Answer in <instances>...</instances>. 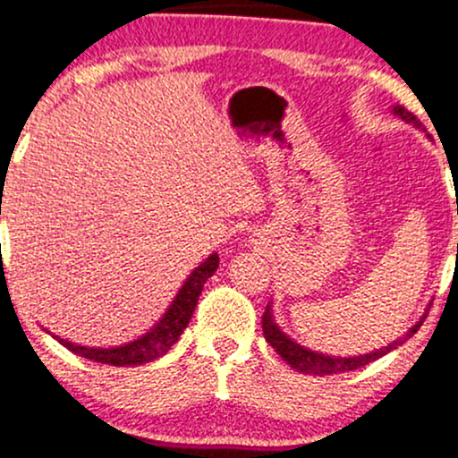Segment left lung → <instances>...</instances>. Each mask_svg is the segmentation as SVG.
Masks as SVG:
<instances>
[{"instance_id":"obj_1","label":"left lung","mask_w":458,"mask_h":458,"mask_svg":"<svg viewBox=\"0 0 458 458\" xmlns=\"http://www.w3.org/2000/svg\"><path fill=\"white\" fill-rule=\"evenodd\" d=\"M391 113H394L395 117H400L402 122L413 123L417 130H421L420 119H417L413 113H409L404 106H394ZM424 319H426V313L421 315L420 321H415V324L406 330V335H402L400 339L391 341V344L385 345V348L368 352V354H359V356H330V354H324V352H315L310 348H304V345H300L298 341L291 339V336L283 333L280 326L276 324L274 313H271V302L267 304V309H265L263 313V333H265V339H267V344L280 354V359H283L286 365H291L295 371H300V374H310V376H326V374H341V371L365 368V365L371 363V360L389 354L391 350H395L398 345L404 344L409 336H413Z\"/></svg>"}]
</instances>
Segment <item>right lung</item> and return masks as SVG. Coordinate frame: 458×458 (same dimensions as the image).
<instances>
[{"label":"right lung","mask_w":458,"mask_h":458,"mask_svg":"<svg viewBox=\"0 0 458 458\" xmlns=\"http://www.w3.org/2000/svg\"><path fill=\"white\" fill-rule=\"evenodd\" d=\"M2 215V208H0ZM219 267V256L213 252L202 265H198L189 274V278L184 280V284L180 286V291L175 293L174 302L169 304V309L165 310V315L160 318L152 328L145 335H140L139 339L128 341L123 345H114V348H89V345L73 344V341L63 339V336L52 335L60 345H64L67 350H72L73 354L84 356V359L95 360V363L104 365H114V368H130V365H143L152 363V360L160 359L163 354H167L172 350V345L180 339V335L184 333V328L189 326L191 315H193L195 306H198L199 293H202L204 283L215 274Z\"/></svg>","instance_id":"1"}]
</instances>
